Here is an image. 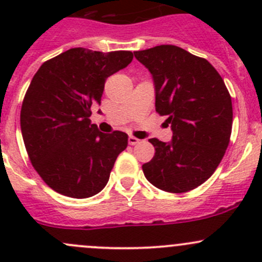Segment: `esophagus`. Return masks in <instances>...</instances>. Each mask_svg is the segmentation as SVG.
I'll use <instances>...</instances> for the list:
<instances>
[{
    "instance_id": "obj_1",
    "label": "esophagus",
    "mask_w": 262,
    "mask_h": 262,
    "mask_svg": "<svg viewBox=\"0 0 262 262\" xmlns=\"http://www.w3.org/2000/svg\"><path fill=\"white\" fill-rule=\"evenodd\" d=\"M128 142H129V144H130V146H136V144L139 143V139L136 138V137L130 136V137H129V138H128Z\"/></svg>"
}]
</instances>
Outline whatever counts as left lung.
Returning a JSON list of instances; mask_svg holds the SVG:
<instances>
[{
    "label": "left lung",
    "mask_w": 262,
    "mask_h": 262,
    "mask_svg": "<svg viewBox=\"0 0 262 262\" xmlns=\"http://www.w3.org/2000/svg\"><path fill=\"white\" fill-rule=\"evenodd\" d=\"M148 68L156 112L167 115L172 141L149 139L156 152L142 166L152 185L186 192L205 182L221 163L232 133V99L215 68L204 58L176 46L134 52Z\"/></svg>",
    "instance_id": "obj_1"
}]
</instances>
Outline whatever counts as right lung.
<instances>
[{"mask_svg":"<svg viewBox=\"0 0 262 262\" xmlns=\"http://www.w3.org/2000/svg\"><path fill=\"white\" fill-rule=\"evenodd\" d=\"M132 59L128 50L72 48L44 62L31 80L21 133L34 168L54 191L84 199L106 186L128 136L101 133L90 120L91 105H100L106 78Z\"/></svg>","mask_w":262,"mask_h":262,"instance_id":"add662e5","label":"right lung"}]
</instances>
